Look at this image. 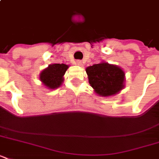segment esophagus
Wrapping results in <instances>:
<instances>
[{
    "label": "esophagus",
    "instance_id": "1",
    "mask_svg": "<svg viewBox=\"0 0 159 159\" xmlns=\"http://www.w3.org/2000/svg\"><path fill=\"white\" fill-rule=\"evenodd\" d=\"M76 63H77V65H78V66H82V61H80V60H77V62H76Z\"/></svg>",
    "mask_w": 159,
    "mask_h": 159
}]
</instances>
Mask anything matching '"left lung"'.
<instances>
[{
    "mask_svg": "<svg viewBox=\"0 0 159 159\" xmlns=\"http://www.w3.org/2000/svg\"><path fill=\"white\" fill-rule=\"evenodd\" d=\"M86 72L91 87L99 96H113L125 87V72L116 65L102 62L87 67Z\"/></svg>",
    "mask_w": 159,
    "mask_h": 159,
    "instance_id": "obj_1",
    "label": "left lung"
}]
</instances>
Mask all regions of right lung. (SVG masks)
Masks as SVG:
<instances>
[{"label":"right lung","instance_id":"add662e5","mask_svg":"<svg viewBox=\"0 0 159 159\" xmlns=\"http://www.w3.org/2000/svg\"><path fill=\"white\" fill-rule=\"evenodd\" d=\"M68 65L63 63H54L48 65L39 74V79L48 89H56L62 85L63 76L68 68Z\"/></svg>","mask_w":159,"mask_h":159}]
</instances>
